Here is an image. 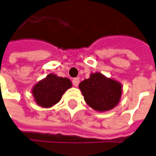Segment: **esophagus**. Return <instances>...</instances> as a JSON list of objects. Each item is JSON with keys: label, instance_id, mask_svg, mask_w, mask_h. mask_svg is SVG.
Wrapping results in <instances>:
<instances>
[{"label": "esophagus", "instance_id": "esophagus-1", "mask_svg": "<svg viewBox=\"0 0 156 156\" xmlns=\"http://www.w3.org/2000/svg\"><path fill=\"white\" fill-rule=\"evenodd\" d=\"M72 82H73V85L75 87H78L79 83H80V78H74Z\"/></svg>", "mask_w": 156, "mask_h": 156}]
</instances>
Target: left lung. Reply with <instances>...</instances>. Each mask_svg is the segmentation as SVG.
<instances>
[{
  "instance_id": "left-lung-1",
  "label": "left lung",
  "mask_w": 156,
  "mask_h": 156,
  "mask_svg": "<svg viewBox=\"0 0 156 156\" xmlns=\"http://www.w3.org/2000/svg\"><path fill=\"white\" fill-rule=\"evenodd\" d=\"M87 104L95 111L105 112L119 104L122 86L117 80L106 78L100 73L91 74L79 84Z\"/></svg>"
}]
</instances>
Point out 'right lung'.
I'll use <instances>...</instances> for the list:
<instances>
[{"label": "right lung", "mask_w": 156, "mask_h": 156, "mask_svg": "<svg viewBox=\"0 0 156 156\" xmlns=\"http://www.w3.org/2000/svg\"><path fill=\"white\" fill-rule=\"evenodd\" d=\"M72 87L69 79L50 74L32 88L36 103L42 107H51L61 100L62 94Z\"/></svg>", "instance_id": "1"}]
</instances>
